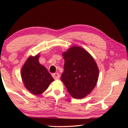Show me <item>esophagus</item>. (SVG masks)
Listing matches in <instances>:
<instances>
[{
	"label": "esophagus",
	"instance_id": "34e87169",
	"mask_svg": "<svg viewBox=\"0 0 128 128\" xmlns=\"http://www.w3.org/2000/svg\"><path fill=\"white\" fill-rule=\"evenodd\" d=\"M52 76L54 77V78L55 80H58L59 78L60 75L58 73H54V74H52Z\"/></svg>",
	"mask_w": 128,
	"mask_h": 128
}]
</instances>
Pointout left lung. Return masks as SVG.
I'll return each mask as SVG.
<instances>
[{"mask_svg":"<svg viewBox=\"0 0 128 128\" xmlns=\"http://www.w3.org/2000/svg\"><path fill=\"white\" fill-rule=\"evenodd\" d=\"M62 56L65 62L61 80L73 98H83L96 86L98 66L89 53L80 47H71Z\"/></svg>","mask_w":128,"mask_h":128,"instance_id":"1","label":"left lung"}]
</instances>
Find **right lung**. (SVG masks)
I'll return each mask as SVG.
<instances>
[{
  "label": "right lung",
  "instance_id": "obj_1",
  "mask_svg": "<svg viewBox=\"0 0 128 128\" xmlns=\"http://www.w3.org/2000/svg\"><path fill=\"white\" fill-rule=\"evenodd\" d=\"M39 57V55L29 57L21 71L26 88L35 95L43 93L54 80L47 69L40 64Z\"/></svg>",
  "mask_w": 128,
  "mask_h": 128
}]
</instances>
